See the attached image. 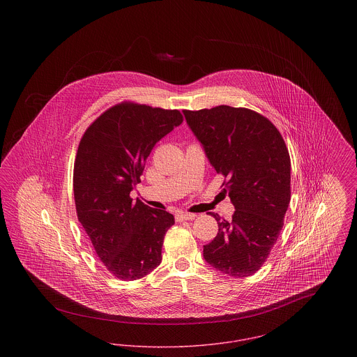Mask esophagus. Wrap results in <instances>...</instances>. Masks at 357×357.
Here are the masks:
<instances>
[{"instance_id": "1", "label": "esophagus", "mask_w": 357, "mask_h": 357, "mask_svg": "<svg viewBox=\"0 0 357 357\" xmlns=\"http://www.w3.org/2000/svg\"><path fill=\"white\" fill-rule=\"evenodd\" d=\"M197 215L192 214V213H185V211H179L176 215H175V220L178 222L183 221H191L194 220Z\"/></svg>"}]
</instances>
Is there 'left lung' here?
<instances>
[{
	"mask_svg": "<svg viewBox=\"0 0 357 357\" xmlns=\"http://www.w3.org/2000/svg\"><path fill=\"white\" fill-rule=\"evenodd\" d=\"M222 186L234 204L231 221L208 213L218 234L204 257L230 277L255 274L271 255L290 202V158L272 121L248 108L218 105L183 111Z\"/></svg>",
	"mask_w": 357,
	"mask_h": 357,
	"instance_id": "8db88e82",
	"label": "left lung"
}]
</instances>
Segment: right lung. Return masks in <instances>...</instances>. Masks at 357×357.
Segmentation results:
<instances>
[{
    "label": "right lung",
    "instance_id": "add662e5",
    "mask_svg": "<svg viewBox=\"0 0 357 357\" xmlns=\"http://www.w3.org/2000/svg\"><path fill=\"white\" fill-rule=\"evenodd\" d=\"M183 121L178 109L124 102L102 112L80 140L73 169L77 218L107 271L139 280L162 262L174 215L130 192L153 146Z\"/></svg>",
    "mask_w": 357,
    "mask_h": 357
}]
</instances>
